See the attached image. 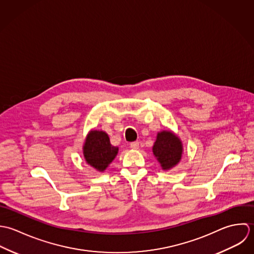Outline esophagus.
<instances>
[{
	"label": "esophagus",
	"mask_w": 254,
	"mask_h": 254,
	"mask_svg": "<svg viewBox=\"0 0 254 254\" xmlns=\"http://www.w3.org/2000/svg\"><path fill=\"white\" fill-rule=\"evenodd\" d=\"M130 148L131 149H138L139 148V142H137V141H133V142H131L130 143Z\"/></svg>",
	"instance_id": "34e87169"
}]
</instances>
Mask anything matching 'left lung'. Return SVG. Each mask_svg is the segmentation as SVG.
Returning a JSON list of instances; mask_svg holds the SVG:
<instances>
[{"mask_svg": "<svg viewBox=\"0 0 254 254\" xmlns=\"http://www.w3.org/2000/svg\"><path fill=\"white\" fill-rule=\"evenodd\" d=\"M153 154L163 170H170L182 159L183 144L181 139L170 130L158 132L153 145Z\"/></svg>", "mask_w": 254, "mask_h": 254, "instance_id": "obj_1", "label": "left lung"}]
</instances>
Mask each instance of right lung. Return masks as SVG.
<instances>
[{"label": "right lung", "instance_id": "obj_1", "mask_svg": "<svg viewBox=\"0 0 254 254\" xmlns=\"http://www.w3.org/2000/svg\"><path fill=\"white\" fill-rule=\"evenodd\" d=\"M119 151L118 147L110 143L108 134L103 130H91L83 145V155L87 164L103 172L115 159Z\"/></svg>", "mask_w": 254, "mask_h": 254}]
</instances>
